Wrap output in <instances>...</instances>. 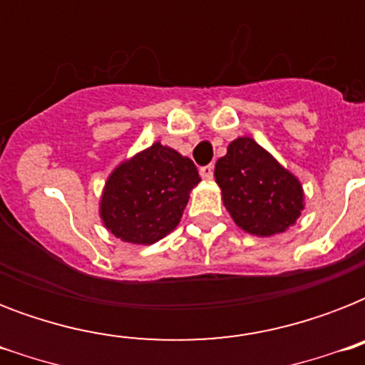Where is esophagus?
Masks as SVG:
<instances>
[{
  "label": "esophagus",
  "mask_w": 365,
  "mask_h": 365,
  "mask_svg": "<svg viewBox=\"0 0 365 365\" xmlns=\"http://www.w3.org/2000/svg\"><path fill=\"white\" fill-rule=\"evenodd\" d=\"M200 178H202V180H212V178H214V166H202V168H200Z\"/></svg>",
  "instance_id": "esophagus-1"
}]
</instances>
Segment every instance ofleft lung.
<instances>
[{"label":"left lung","mask_w":365,"mask_h":365,"mask_svg":"<svg viewBox=\"0 0 365 365\" xmlns=\"http://www.w3.org/2000/svg\"><path fill=\"white\" fill-rule=\"evenodd\" d=\"M214 176L233 222L255 237L284 233L305 208L299 180L254 138L242 136L229 143Z\"/></svg>","instance_id":"8db88e82"}]
</instances>
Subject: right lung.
Masks as SVG:
<instances>
[{
    "mask_svg": "<svg viewBox=\"0 0 365 365\" xmlns=\"http://www.w3.org/2000/svg\"><path fill=\"white\" fill-rule=\"evenodd\" d=\"M199 182L193 160L155 142L108 176L100 217L123 242L153 244L178 227Z\"/></svg>",
    "mask_w": 365,
    "mask_h": 365,
    "instance_id": "obj_1",
    "label": "right lung"
}]
</instances>
